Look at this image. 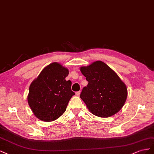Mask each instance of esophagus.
<instances>
[{
  "label": "esophagus",
  "mask_w": 154,
  "mask_h": 154,
  "mask_svg": "<svg viewBox=\"0 0 154 154\" xmlns=\"http://www.w3.org/2000/svg\"><path fill=\"white\" fill-rule=\"evenodd\" d=\"M80 94H81V91H76V92H75V95H76L77 96L79 95Z\"/></svg>",
  "instance_id": "esophagus-1"
}]
</instances>
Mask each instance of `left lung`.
Masks as SVG:
<instances>
[{
	"mask_svg": "<svg viewBox=\"0 0 154 154\" xmlns=\"http://www.w3.org/2000/svg\"><path fill=\"white\" fill-rule=\"evenodd\" d=\"M88 84L80 97L94 115L108 117L124 106L128 95L126 86L117 74L100 60L80 68Z\"/></svg>",
	"mask_w": 154,
	"mask_h": 154,
	"instance_id": "left-lung-1",
	"label": "left lung"
}]
</instances>
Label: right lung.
<instances>
[{
  "instance_id": "right-lung-1",
  "label": "right lung",
  "mask_w": 154,
  "mask_h": 154,
  "mask_svg": "<svg viewBox=\"0 0 154 154\" xmlns=\"http://www.w3.org/2000/svg\"><path fill=\"white\" fill-rule=\"evenodd\" d=\"M68 68L53 63L44 68L29 86L28 103L38 119L50 122L60 117L75 93L71 90L72 82L65 78Z\"/></svg>"
}]
</instances>
